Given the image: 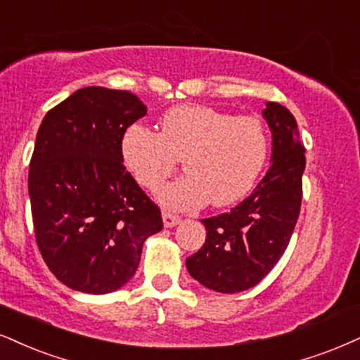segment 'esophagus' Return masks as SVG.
<instances>
[{"label":"esophagus","mask_w":360,"mask_h":360,"mask_svg":"<svg viewBox=\"0 0 360 360\" xmlns=\"http://www.w3.org/2000/svg\"><path fill=\"white\" fill-rule=\"evenodd\" d=\"M162 217H163V225H165L167 229L168 227H175V225L180 224V220H181L179 215L172 214V212H167V210L162 212Z\"/></svg>","instance_id":"obj_1"}]
</instances>
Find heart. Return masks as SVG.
<instances>
[{
  "mask_svg": "<svg viewBox=\"0 0 360 360\" xmlns=\"http://www.w3.org/2000/svg\"><path fill=\"white\" fill-rule=\"evenodd\" d=\"M120 148L127 170L148 190H157L181 160L188 175L160 190L158 200L173 210H195L208 200L232 205L250 192L267 162L269 133L254 115L179 105L163 115L162 131L128 127Z\"/></svg>",
  "mask_w": 360,
  "mask_h": 360,
  "instance_id": "b5f03b06",
  "label": "heart"
}]
</instances>
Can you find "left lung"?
Masks as SVG:
<instances>
[{"label":"left lung","mask_w":360,"mask_h":360,"mask_svg":"<svg viewBox=\"0 0 360 360\" xmlns=\"http://www.w3.org/2000/svg\"><path fill=\"white\" fill-rule=\"evenodd\" d=\"M264 118L272 130V165L245 200L227 214L202 219L205 243L187 259L195 281L224 294L257 285L274 269L300 214L305 146L297 122L274 101Z\"/></svg>","instance_id":"left-lung-1"}]
</instances>
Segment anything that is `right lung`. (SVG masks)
Segmentation results:
<instances>
[{
  "mask_svg": "<svg viewBox=\"0 0 360 360\" xmlns=\"http://www.w3.org/2000/svg\"><path fill=\"white\" fill-rule=\"evenodd\" d=\"M146 106L130 91L86 86L44 115L28 173L34 237L66 287L108 294L135 275L162 214L123 165L122 136Z\"/></svg>",
  "mask_w": 360,
  "mask_h": 360,
  "instance_id": "obj_1",
  "label": "right lung"
}]
</instances>
